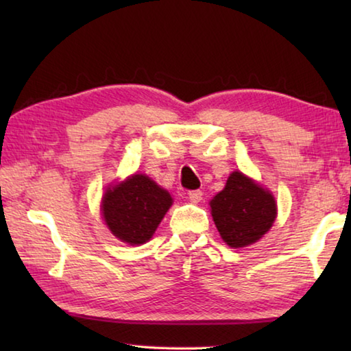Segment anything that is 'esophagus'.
<instances>
[{"label":"esophagus","instance_id":"1","mask_svg":"<svg viewBox=\"0 0 351 351\" xmlns=\"http://www.w3.org/2000/svg\"><path fill=\"white\" fill-rule=\"evenodd\" d=\"M187 195H189V199L195 204L199 203V201L203 199V192H201V190H190Z\"/></svg>","mask_w":351,"mask_h":351}]
</instances>
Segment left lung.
Masks as SVG:
<instances>
[{
    "instance_id": "8db88e82",
    "label": "left lung",
    "mask_w": 351,
    "mask_h": 351,
    "mask_svg": "<svg viewBox=\"0 0 351 351\" xmlns=\"http://www.w3.org/2000/svg\"><path fill=\"white\" fill-rule=\"evenodd\" d=\"M212 218L230 247L260 240L276 219L274 197L240 171L229 176L226 187L210 201Z\"/></svg>"
}]
</instances>
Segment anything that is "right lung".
Instances as JSON below:
<instances>
[{"label": "right lung", "mask_w": 351, "mask_h": 351, "mask_svg": "<svg viewBox=\"0 0 351 351\" xmlns=\"http://www.w3.org/2000/svg\"><path fill=\"white\" fill-rule=\"evenodd\" d=\"M170 206L167 190L145 175H133L106 190L102 213L112 235L130 245H142L152 239Z\"/></svg>", "instance_id": "add662e5"}]
</instances>
